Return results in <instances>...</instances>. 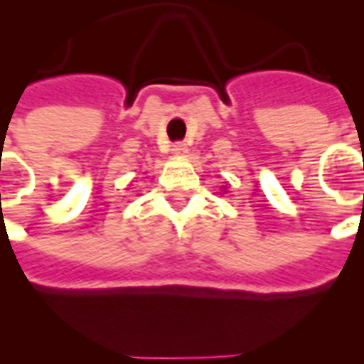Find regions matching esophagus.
<instances>
[{
	"label": "esophagus",
	"instance_id": "1",
	"mask_svg": "<svg viewBox=\"0 0 364 364\" xmlns=\"http://www.w3.org/2000/svg\"><path fill=\"white\" fill-rule=\"evenodd\" d=\"M187 151H188L187 143L177 141V143H173V145H171V153H173V154H185Z\"/></svg>",
	"mask_w": 364,
	"mask_h": 364
}]
</instances>
